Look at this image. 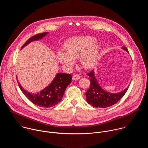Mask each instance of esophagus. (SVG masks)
I'll return each instance as SVG.
<instances>
[{"mask_svg":"<svg viewBox=\"0 0 148 148\" xmlns=\"http://www.w3.org/2000/svg\"><path fill=\"white\" fill-rule=\"evenodd\" d=\"M80 78H81V76L79 75H78V74H74L73 76L72 79H73V80L74 81V80H78L79 79H80Z\"/></svg>","mask_w":148,"mask_h":148,"instance_id":"esophagus-1","label":"esophagus"}]
</instances>
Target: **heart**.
<instances>
[{
	"mask_svg": "<svg viewBox=\"0 0 148 148\" xmlns=\"http://www.w3.org/2000/svg\"><path fill=\"white\" fill-rule=\"evenodd\" d=\"M96 39L90 36L75 37L69 39L64 45V51H59L57 60L67 67H71L74 60L79 57L81 65L87 69L94 67L99 58L101 45L96 43Z\"/></svg>",
	"mask_w": 148,
	"mask_h": 148,
	"instance_id": "heart-1",
	"label": "heart"
}]
</instances>
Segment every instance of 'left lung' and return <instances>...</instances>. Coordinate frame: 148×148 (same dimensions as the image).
I'll use <instances>...</instances> for the list:
<instances>
[{
	"label": "left lung",
	"mask_w": 148,
	"mask_h": 148,
	"mask_svg": "<svg viewBox=\"0 0 148 148\" xmlns=\"http://www.w3.org/2000/svg\"><path fill=\"white\" fill-rule=\"evenodd\" d=\"M122 49L128 52L126 47H123ZM87 75L90 77L91 85L88 91L86 92V100L89 104L96 108H105L112 106L123 97L129 88L128 86L123 91L118 93H110L104 91L99 86L94 75L93 70Z\"/></svg>",
	"instance_id": "left-lung-1"
}]
</instances>
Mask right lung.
Masks as SVG:
<instances>
[{
  "instance_id": "add662e5",
  "label": "right lung",
  "mask_w": 148,
  "mask_h": 148,
  "mask_svg": "<svg viewBox=\"0 0 148 148\" xmlns=\"http://www.w3.org/2000/svg\"><path fill=\"white\" fill-rule=\"evenodd\" d=\"M48 32H45L32 36L27 40L22 48L27 45L31 41L42 38ZM71 74L58 73L48 87L37 94H32L26 91L21 86L20 83L17 82L21 91L32 103L40 107L49 108L55 106L61 101L63 94L67 86L71 83Z\"/></svg>"
}]
</instances>
